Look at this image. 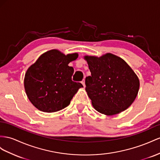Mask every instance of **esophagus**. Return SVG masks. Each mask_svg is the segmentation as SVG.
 <instances>
[{"mask_svg":"<svg viewBox=\"0 0 160 160\" xmlns=\"http://www.w3.org/2000/svg\"><path fill=\"white\" fill-rule=\"evenodd\" d=\"M81 83L82 84V85L84 86V87H86V86H85V80H83L82 81V82H81Z\"/></svg>","mask_w":160,"mask_h":160,"instance_id":"obj_1","label":"esophagus"}]
</instances>
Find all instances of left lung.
<instances>
[{"mask_svg": "<svg viewBox=\"0 0 160 160\" xmlns=\"http://www.w3.org/2000/svg\"><path fill=\"white\" fill-rule=\"evenodd\" d=\"M91 76L86 78V91L97 112L113 116L128 109L136 99L140 82L121 57L112 53L85 55Z\"/></svg>", "mask_w": 160, "mask_h": 160, "instance_id": "obj_1", "label": "left lung"}]
</instances>
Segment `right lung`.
<instances>
[{"label":"right lung","instance_id":"obj_1","mask_svg":"<svg viewBox=\"0 0 160 160\" xmlns=\"http://www.w3.org/2000/svg\"><path fill=\"white\" fill-rule=\"evenodd\" d=\"M78 57L77 52L65 55L52 49L41 55L27 69L24 88L36 108L52 113L69 105L78 89L83 87L81 83L72 80L73 68L68 65Z\"/></svg>","mask_w":160,"mask_h":160}]
</instances>
